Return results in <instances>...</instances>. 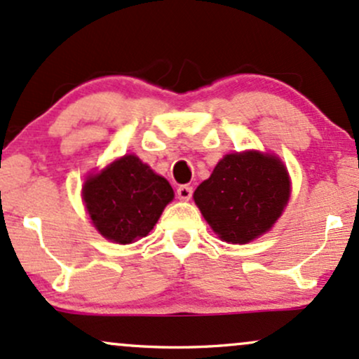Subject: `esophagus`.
<instances>
[{
  "label": "esophagus",
  "mask_w": 359,
  "mask_h": 359,
  "mask_svg": "<svg viewBox=\"0 0 359 359\" xmlns=\"http://www.w3.org/2000/svg\"><path fill=\"white\" fill-rule=\"evenodd\" d=\"M177 197H179L180 201H189V198L192 197L191 185H180V187L177 189Z\"/></svg>",
  "instance_id": "esophagus-1"
}]
</instances>
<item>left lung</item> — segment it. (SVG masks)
Here are the masks:
<instances>
[{"mask_svg": "<svg viewBox=\"0 0 359 359\" xmlns=\"http://www.w3.org/2000/svg\"><path fill=\"white\" fill-rule=\"evenodd\" d=\"M286 167L274 155L229 154L194 192L214 232L231 244H245L273 227L289 198Z\"/></svg>", "mask_w": 359, "mask_h": 359, "instance_id": "obj_1", "label": "left lung"}]
</instances>
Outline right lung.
<instances>
[{
	"label": "right lung",
	"mask_w": 359,
	"mask_h": 359,
	"mask_svg": "<svg viewBox=\"0 0 359 359\" xmlns=\"http://www.w3.org/2000/svg\"><path fill=\"white\" fill-rule=\"evenodd\" d=\"M172 198L170 184L135 155H125L83 184V201L93 226L118 244L149 234Z\"/></svg>",
	"instance_id": "1"
}]
</instances>
